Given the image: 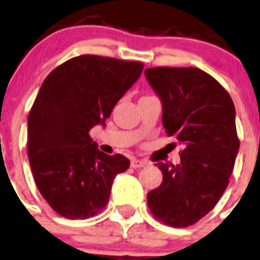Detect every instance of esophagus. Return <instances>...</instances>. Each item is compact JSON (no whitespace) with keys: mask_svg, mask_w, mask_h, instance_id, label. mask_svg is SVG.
<instances>
[{"mask_svg":"<svg viewBox=\"0 0 260 260\" xmlns=\"http://www.w3.org/2000/svg\"><path fill=\"white\" fill-rule=\"evenodd\" d=\"M145 166H146V163H145V161H142V160H140V159H133L132 161H131V167H132V168H135V169L142 168V167H145Z\"/></svg>","mask_w":260,"mask_h":260,"instance_id":"1","label":"esophagus"}]
</instances>
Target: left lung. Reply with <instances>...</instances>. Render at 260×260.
Masks as SVG:
<instances>
[{
    "mask_svg": "<svg viewBox=\"0 0 260 260\" xmlns=\"http://www.w3.org/2000/svg\"><path fill=\"white\" fill-rule=\"evenodd\" d=\"M147 82L163 106V125L182 145L181 163H157L163 182L147 193L159 220L187 227L207 215L229 186L239 152L232 99L198 68H150Z\"/></svg>",
    "mask_w": 260,
    "mask_h": 260,
    "instance_id": "1",
    "label": "left lung"
}]
</instances>
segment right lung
Masks as SVG:
<instances>
[{"mask_svg":"<svg viewBox=\"0 0 260 260\" xmlns=\"http://www.w3.org/2000/svg\"><path fill=\"white\" fill-rule=\"evenodd\" d=\"M144 64L73 57L47 75L28 116V156L36 185L57 214L84 219L104 209L129 160L100 151L89 137L137 82Z\"/></svg>","mask_w":260,"mask_h":260,"instance_id":"add662e5","label":"right lung"}]
</instances>
